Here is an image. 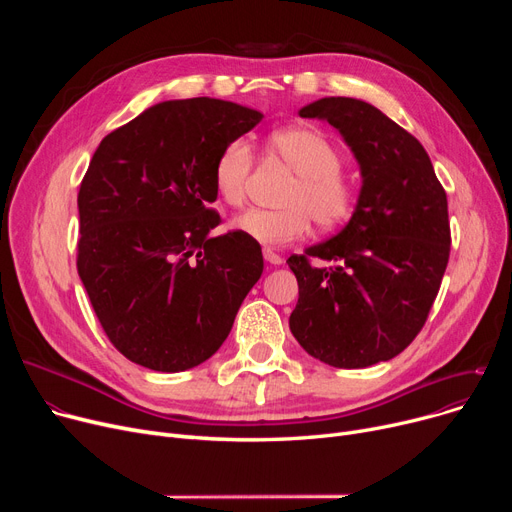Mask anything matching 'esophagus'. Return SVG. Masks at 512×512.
<instances>
[{"label":"esophagus","mask_w":512,"mask_h":512,"mask_svg":"<svg viewBox=\"0 0 512 512\" xmlns=\"http://www.w3.org/2000/svg\"><path fill=\"white\" fill-rule=\"evenodd\" d=\"M263 257H265L267 263H272V265H282V261H284V259H282L274 249H270V247L263 249Z\"/></svg>","instance_id":"obj_1"}]
</instances>
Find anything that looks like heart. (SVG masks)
I'll return each instance as SVG.
<instances>
[{
    "label": "heart",
    "instance_id": "b5f03b06",
    "mask_svg": "<svg viewBox=\"0 0 512 512\" xmlns=\"http://www.w3.org/2000/svg\"><path fill=\"white\" fill-rule=\"evenodd\" d=\"M265 151L297 176L282 197L286 207L249 209L234 224L240 232L265 247H284L307 236L311 218L321 228H334L351 218L357 186L342 170V151L324 132L307 126L280 128L267 137ZM253 168L255 153L245 137L224 143L211 170L213 191L224 205H245Z\"/></svg>",
    "mask_w": 512,
    "mask_h": 512
}]
</instances>
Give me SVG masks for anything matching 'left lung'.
<instances>
[{
  "instance_id": "8db88e82",
  "label": "left lung",
  "mask_w": 512,
  "mask_h": 512,
  "mask_svg": "<svg viewBox=\"0 0 512 512\" xmlns=\"http://www.w3.org/2000/svg\"><path fill=\"white\" fill-rule=\"evenodd\" d=\"M299 114L342 134L363 186L342 232L288 257L299 282L290 332L332 367L388 361L415 340L438 297L450 257L446 191L423 145L371 103L326 97Z\"/></svg>"
}]
</instances>
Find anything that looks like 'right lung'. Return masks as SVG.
<instances>
[{
  "label": "right lung",
  "mask_w": 512,
  "mask_h": 512,
  "mask_svg": "<svg viewBox=\"0 0 512 512\" xmlns=\"http://www.w3.org/2000/svg\"><path fill=\"white\" fill-rule=\"evenodd\" d=\"M238 103H157L99 143L78 191L76 270L118 351L153 371L207 361L261 278L259 242L220 226L218 151L261 122Z\"/></svg>",
  "instance_id": "1"
}]
</instances>
